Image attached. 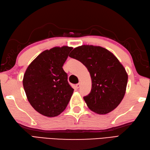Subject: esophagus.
Masks as SVG:
<instances>
[{"label": "esophagus", "mask_w": 150, "mask_h": 150, "mask_svg": "<svg viewBox=\"0 0 150 150\" xmlns=\"http://www.w3.org/2000/svg\"><path fill=\"white\" fill-rule=\"evenodd\" d=\"M76 87L77 88H79L80 87V83H78V84H76Z\"/></svg>", "instance_id": "esophagus-1"}]
</instances>
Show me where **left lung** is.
I'll list each match as a JSON object with an SVG mask.
<instances>
[{"label":"left lung","instance_id":"left-lung-1","mask_svg":"<svg viewBox=\"0 0 150 150\" xmlns=\"http://www.w3.org/2000/svg\"><path fill=\"white\" fill-rule=\"evenodd\" d=\"M69 57L81 62L90 74L92 89L83 97L90 110L99 115L114 110L125 96L128 81L118 58L105 48L93 45L75 47Z\"/></svg>","mask_w":150,"mask_h":150}]
</instances>
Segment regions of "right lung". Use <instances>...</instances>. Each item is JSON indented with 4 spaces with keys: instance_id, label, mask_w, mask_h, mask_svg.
Returning <instances> with one entry per match:
<instances>
[{
    "instance_id": "right-lung-1",
    "label": "right lung",
    "mask_w": 150,
    "mask_h": 150,
    "mask_svg": "<svg viewBox=\"0 0 150 150\" xmlns=\"http://www.w3.org/2000/svg\"><path fill=\"white\" fill-rule=\"evenodd\" d=\"M72 47H54L45 50L28 65L23 85L27 99L40 114L54 117L62 112L74 89L62 68Z\"/></svg>"
}]
</instances>
